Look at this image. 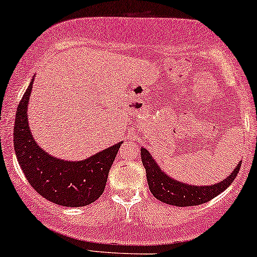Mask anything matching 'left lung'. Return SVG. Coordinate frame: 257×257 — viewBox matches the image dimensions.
<instances>
[{
    "instance_id": "left-lung-1",
    "label": "left lung",
    "mask_w": 257,
    "mask_h": 257,
    "mask_svg": "<svg viewBox=\"0 0 257 257\" xmlns=\"http://www.w3.org/2000/svg\"><path fill=\"white\" fill-rule=\"evenodd\" d=\"M141 159L146 168L149 190L153 196L162 203L180 207L200 205L218 196L235 180L242 164V161H239L232 173L218 184L211 186H192V185L179 183L165 174L159 168L147 149L141 148Z\"/></svg>"
}]
</instances>
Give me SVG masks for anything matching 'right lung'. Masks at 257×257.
Masks as SVG:
<instances>
[{"label": "right lung", "instance_id": "right-lung-1", "mask_svg": "<svg viewBox=\"0 0 257 257\" xmlns=\"http://www.w3.org/2000/svg\"><path fill=\"white\" fill-rule=\"evenodd\" d=\"M29 84L16 110L14 147L19 164L37 192L63 206H85L104 192L108 174L121 144L109 147L83 161H64L51 157L32 138L27 119Z\"/></svg>", "mask_w": 257, "mask_h": 257}]
</instances>
